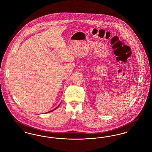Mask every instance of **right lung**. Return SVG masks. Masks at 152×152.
Here are the masks:
<instances>
[{"instance_id":"right-lung-1","label":"right lung","mask_w":152,"mask_h":152,"mask_svg":"<svg viewBox=\"0 0 152 152\" xmlns=\"http://www.w3.org/2000/svg\"><path fill=\"white\" fill-rule=\"evenodd\" d=\"M59 105H58V107H56V108L55 109H53V110H55V109H56L58 108V107H59ZM53 110H51V111H50V112H52V111H53Z\"/></svg>"}]
</instances>
